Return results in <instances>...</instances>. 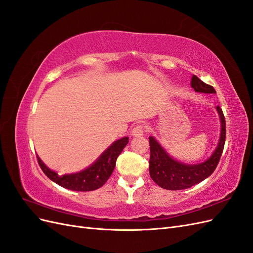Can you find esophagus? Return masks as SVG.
Wrapping results in <instances>:
<instances>
[{
    "instance_id": "34e87169",
    "label": "esophagus",
    "mask_w": 253,
    "mask_h": 253,
    "mask_svg": "<svg viewBox=\"0 0 253 253\" xmlns=\"http://www.w3.org/2000/svg\"><path fill=\"white\" fill-rule=\"evenodd\" d=\"M143 133H144V126H141V125H139V126H136L132 129L131 135L134 136V137H139V136L143 135Z\"/></svg>"
}]
</instances>
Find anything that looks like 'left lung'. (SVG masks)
Returning a JSON list of instances; mask_svg holds the SVG:
<instances>
[{"mask_svg":"<svg viewBox=\"0 0 253 253\" xmlns=\"http://www.w3.org/2000/svg\"><path fill=\"white\" fill-rule=\"evenodd\" d=\"M191 86L195 91L205 94H215L216 91L213 86L206 84L200 78L193 75L191 80ZM216 111L220 119V137L215 151L206 162L197 165L181 164L173 159L165 149L160 145L154 137H149L150 139V175L159 187L167 190H183L192 187L196 183L203 181L214 172L218 165V162L224 150L226 140V121L224 113L217 105Z\"/></svg>","mask_w":253,"mask_h":253,"instance_id":"1","label":"left lung"}]
</instances>
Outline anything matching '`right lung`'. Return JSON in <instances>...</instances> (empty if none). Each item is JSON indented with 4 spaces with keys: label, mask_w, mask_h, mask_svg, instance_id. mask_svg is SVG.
I'll return each instance as SVG.
<instances>
[{
    "label": "right lung",
    "mask_w": 253,
    "mask_h": 253,
    "mask_svg": "<svg viewBox=\"0 0 253 253\" xmlns=\"http://www.w3.org/2000/svg\"><path fill=\"white\" fill-rule=\"evenodd\" d=\"M127 142L128 137H124V138L113 142L93 165L86 168L85 170L74 174L59 175L57 172L48 169L39 156H37V158L44 174L53 182L58 183L59 186L73 191H83V192L84 191H94L102 187L110 178L114 168L116 166L117 157Z\"/></svg>",
    "instance_id": "obj_1"
}]
</instances>
